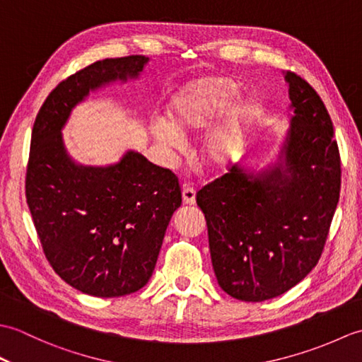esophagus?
Returning <instances> with one entry per match:
<instances>
[{
	"instance_id": "obj_1",
	"label": "esophagus",
	"mask_w": 362,
	"mask_h": 362,
	"mask_svg": "<svg viewBox=\"0 0 362 362\" xmlns=\"http://www.w3.org/2000/svg\"><path fill=\"white\" fill-rule=\"evenodd\" d=\"M182 199H183V204L187 205H194L196 202V191L189 187H183L182 189Z\"/></svg>"
}]
</instances>
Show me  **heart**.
I'll return each mask as SVG.
<instances>
[{
    "label": "heart",
    "mask_w": 362,
    "mask_h": 362,
    "mask_svg": "<svg viewBox=\"0 0 362 362\" xmlns=\"http://www.w3.org/2000/svg\"><path fill=\"white\" fill-rule=\"evenodd\" d=\"M240 95L238 82L224 76H209L182 87L169 105L166 118L151 121V134L166 149L179 152L187 134H199L222 117ZM257 105L244 101L235 105L227 118L205 136L204 160L211 169H226L241 156L245 135L257 118Z\"/></svg>",
    "instance_id": "1"
}]
</instances>
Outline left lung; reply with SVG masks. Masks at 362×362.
I'll return each instance as SVG.
<instances>
[{
  "mask_svg": "<svg viewBox=\"0 0 362 362\" xmlns=\"http://www.w3.org/2000/svg\"><path fill=\"white\" fill-rule=\"evenodd\" d=\"M291 127L272 166L235 165L196 196L219 286L243 302L294 288L324 250L341 191L332 118L308 82L286 71Z\"/></svg>",
  "mask_w": 362,
  "mask_h": 362,
  "instance_id": "8db88e82",
  "label": "left lung"
}]
</instances>
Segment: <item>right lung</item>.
<instances>
[{
	"mask_svg": "<svg viewBox=\"0 0 362 362\" xmlns=\"http://www.w3.org/2000/svg\"><path fill=\"white\" fill-rule=\"evenodd\" d=\"M149 57L105 59L62 81L38 112L26 201L46 259L70 286L121 297L149 281L166 227L182 204L177 177L127 151L118 163L87 166L66 152L62 129L91 91L136 79Z\"/></svg>",
	"mask_w": 362,
	"mask_h": 362,
	"instance_id": "right-lung-1",
	"label": "right lung"
}]
</instances>
